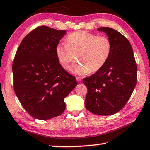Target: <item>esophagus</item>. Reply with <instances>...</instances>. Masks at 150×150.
I'll list each match as a JSON object with an SVG mask.
<instances>
[{
    "label": "esophagus",
    "mask_w": 150,
    "mask_h": 150,
    "mask_svg": "<svg viewBox=\"0 0 150 150\" xmlns=\"http://www.w3.org/2000/svg\"><path fill=\"white\" fill-rule=\"evenodd\" d=\"M76 79H77V81L79 82V83H81V79L80 77H76Z\"/></svg>",
    "instance_id": "34e87169"
}]
</instances>
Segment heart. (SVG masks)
I'll return each instance as SVG.
<instances>
[{
    "label": "heart",
    "mask_w": 150,
    "mask_h": 150,
    "mask_svg": "<svg viewBox=\"0 0 150 150\" xmlns=\"http://www.w3.org/2000/svg\"><path fill=\"white\" fill-rule=\"evenodd\" d=\"M111 52L112 42L109 38L84 31L70 33L66 44H59L56 47L58 60L64 69L70 68L77 57L79 61L72 69L77 74L98 71L106 64Z\"/></svg>",
    "instance_id": "b5f03b06"
}]
</instances>
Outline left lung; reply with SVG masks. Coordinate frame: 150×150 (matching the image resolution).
Wrapping results in <instances>:
<instances>
[{
    "instance_id": "obj_1",
    "label": "left lung",
    "mask_w": 150,
    "mask_h": 150,
    "mask_svg": "<svg viewBox=\"0 0 150 150\" xmlns=\"http://www.w3.org/2000/svg\"><path fill=\"white\" fill-rule=\"evenodd\" d=\"M108 35L112 52L106 64L94 74L84 78L88 88L85 106L90 112L112 115L125 106L137 83V64L130 42L112 28L98 29Z\"/></svg>"
}]
</instances>
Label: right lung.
<instances>
[{"mask_svg":"<svg viewBox=\"0 0 150 150\" xmlns=\"http://www.w3.org/2000/svg\"><path fill=\"white\" fill-rule=\"evenodd\" d=\"M66 33L38 26L28 33L17 48L13 60V88L24 109L40 120L61 115L64 98L77 82L62 67L56 47Z\"/></svg>","mask_w":150,"mask_h":150,"instance_id":"right-lung-1","label":"right lung"}]
</instances>
